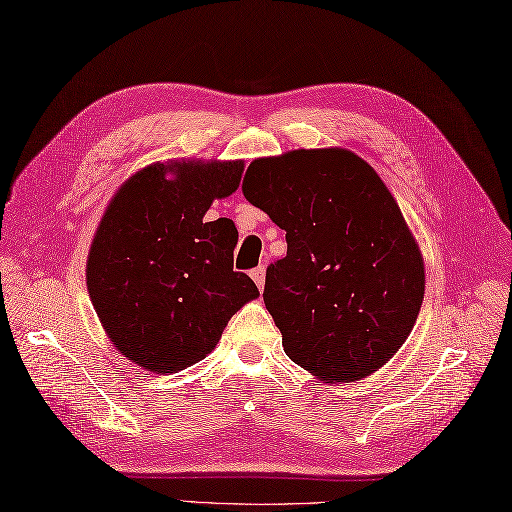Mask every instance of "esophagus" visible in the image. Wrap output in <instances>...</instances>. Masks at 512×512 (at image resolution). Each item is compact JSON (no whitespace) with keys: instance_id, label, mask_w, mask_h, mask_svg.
Returning a JSON list of instances; mask_svg holds the SVG:
<instances>
[{"instance_id":"esophagus-1","label":"esophagus","mask_w":512,"mask_h":512,"mask_svg":"<svg viewBox=\"0 0 512 512\" xmlns=\"http://www.w3.org/2000/svg\"><path fill=\"white\" fill-rule=\"evenodd\" d=\"M251 277H253V281H255V285L259 287V290H264V283H266V268H264V266H257V268L251 272Z\"/></svg>"}]
</instances>
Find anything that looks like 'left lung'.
Here are the masks:
<instances>
[{"instance_id": "left-lung-1", "label": "left lung", "mask_w": 512, "mask_h": 512, "mask_svg": "<svg viewBox=\"0 0 512 512\" xmlns=\"http://www.w3.org/2000/svg\"><path fill=\"white\" fill-rule=\"evenodd\" d=\"M242 192L285 231L264 287L285 355L329 383L383 368L413 331L426 272L376 170L348 149H296L253 160Z\"/></svg>"}]
</instances>
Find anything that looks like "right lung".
Masks as SVG:
<instances>
[{
  "label": "right lung",
  "instance_id": "add662e5",
  "mask_svg": "<svg viewBox=\"0 0 512 512\" xmlns=\"http://www.w3.org/2000/svg\"><path fill=\"white\" fill-rule=\"evenodd\" d=\"M242 173V160L155 162L103 212L86 259L88 296L114 348L142 370L199 363L233 313L259 296L251 277L233 270V220L205 222Z\"/></svg>",
  "mask_w": 512,
  "mask_h": 512
}]
</instances>
